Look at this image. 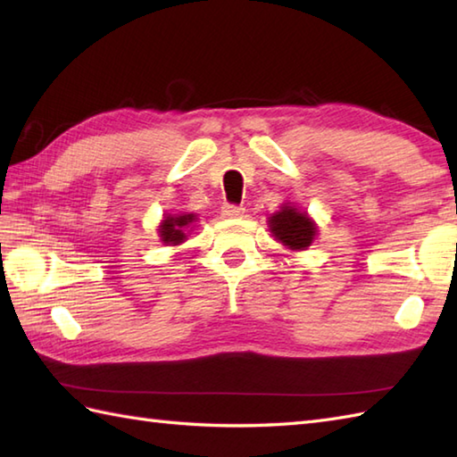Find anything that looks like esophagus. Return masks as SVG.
Segmentation results:
<instances>
[{"label": "esophagus", "instance_id": "34e87169", "mask_svg": "<svg viewBox=\"0 0 457 457\" xmlns=\"http://www.w3.org/2000/svg\"><path fill=\"white\" fill-rule=\"evenodd\" d=\"M244 208L241 206H236V204H226V206L221 208V213L226 218H239V216H244Z\"/></svg>", "mask_w": 457, "mask_h": 457}]
</instances>
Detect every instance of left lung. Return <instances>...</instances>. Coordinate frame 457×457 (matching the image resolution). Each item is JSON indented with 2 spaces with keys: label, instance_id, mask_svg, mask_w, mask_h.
Segmentation results:
<instances>
[{
  "label": "left lung",
  "instance_id": "left-lung-1",
  "mask_svg": "<svg viewBox=\"0 0 457 457\" xmlns=\"http://www.w3.org/2000/svg\"><path fill=\"white\" fill-rule=\"evenodd\" d=\"M270 231L283 245H288L290 249H304L316 236V226L306 213L296 212L293 206L280 208V212L273 213L269 220Z\"/></svg>",
  "mask_w": 457,
  "mask_h": 457
}]
</instances>
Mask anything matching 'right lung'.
<instances>
[{"instance_id":"right-lung-1","label":"right lung","mask_w":457,"mask_h":457,"mask_svg":"<svg viewBox=\"0 0 457 457\" xmlns=\"http://www.w3.org/2000/svg\"><path fill=\"white\" fill-rule=\"evenodd\" d=\"M190 221H194V213H184V216H167V218H164L162 226L159 229V234H161L164 244L177 245V244H180V241L187 239V234H184L182 228H187Z\"/></svg>"}]
</instances>
